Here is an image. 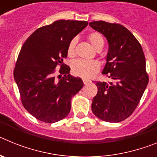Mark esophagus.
<instances>
[{
  "label": "esophagus",
  "instance_id": "1",
  "mask_svg": "<svg viewBox=\"0 0 157 157\" xmlns=\"http://www.w3.org/2000/svg\"><path fill=\"white\" fill-rule=\"evenodd\" d=\"M83 82H84V84L85 85H87V84H89V83L91 82V80L90 79H87V78H83Z\"/></svg>",
  "mask_w": 157,
  "mask_h": 157
}]
</instances>
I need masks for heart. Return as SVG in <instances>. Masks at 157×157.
<instances>
[{
  "instance_id": "b5f03b06",
  "label": "heart",
  "mask_w": 157,
  "mask_h": 157,
  "mask_svg": "<svg viewBox=\"0 0 157 157\" xmlns=\"http://www.w3.org/2000/svg\"><path fill=\"white\" fill-rule=\"evenodd\" d=\"M88 39L96 50L102 48L105 45L103 37L98 33H92L88 36ZM78 39L74 37L69 43L67 47V54L69 56H74L75 48ZM71 70L73 74L84 78H90L93 77L99 70V64L94 60H85L78 59L73 62L71 65Z\"/></svg>"
}]
</instances>
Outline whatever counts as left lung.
<instances>
[{
  "mask_svg": "<svg viewBox=\"0 0 157 157\" xmlns=\"http://www.w3.org/2000/svg\"><path fill=\"white\" fill-rule=\"evenodd\" d=\"M89 25L106 37L109 51L102 74L115 81L96 83L92 112L104 121L119 123L132 114L148 85L145 55L138 40L122 25L105 21Z\"/></svg>",
  "mask_w": 157,
  "mask_h": 157,
  "instance_id": "obj_1",
  "label": "left lung"
}]
</instances>
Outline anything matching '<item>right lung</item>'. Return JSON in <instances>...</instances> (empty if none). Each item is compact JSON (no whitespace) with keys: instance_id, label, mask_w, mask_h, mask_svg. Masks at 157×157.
Returning a JSON list of instances; mask_svg holds the SVG:
<instances>
[{"instance_id":"right-lung-1","label":"right lung","mask_w":157,"mask_h":157,"mask_svg":"<svg viewBox=\"0 0 157 157\" xmlns=\"http://www.w3.org/2000/svg\"><path fill=\"white\" fill-rule=\"evenodd\" d=\"M87 25L86 21L56 20L37 29L23 44L14 78L23 105L37 120L56 123L70 112L71 98L84 84L81 78L69 74L71 68L63 59L70 41ZM57 65L61 66L59 80L55 76Z\"/></svg>"}]
</instances>
